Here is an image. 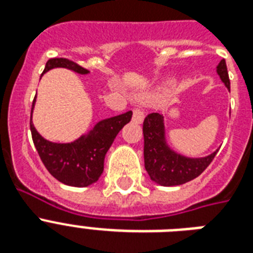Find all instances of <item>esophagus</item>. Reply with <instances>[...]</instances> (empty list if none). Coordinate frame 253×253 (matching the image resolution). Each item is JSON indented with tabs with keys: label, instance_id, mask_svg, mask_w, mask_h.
<instances>
[{
	"label": "esophagus",
	"instance_id": "1",
	"mask_svg": "<svg viewBox=\"0 0 253 253\" xmlns=\"http://www.w3.org/2000/svg\"><path fill=\"white\" fill-rule=\"evenodd\" d=\"M132 121L135 123H142L144 121V111L139 107H135L134 114H132Z\"/></svg>",
	"mask_w": 253,
	"mask_h": 253
}]
</instances>
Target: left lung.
<instances>
[{
	"label": "left lung",
	"mask_w": 253,
	"mask_h": 253,
	"mask_svg": "<svg viewBox=\"0 0 253 253\" xmlns=\"http://www.w3.org/2000/svg\"><path fill=\"white\" fill-rule=\"evenodd\" d=\"M216 73L230 89L226 60L216 65ZM144 135V167L154 182L163 186H176L194 180L215 158L218 150L205 158H188L178 154L167 142L164 115L151 113L143 122Z\"/></svg>",
	"instance_id": "obj_1"
}]
</instances>
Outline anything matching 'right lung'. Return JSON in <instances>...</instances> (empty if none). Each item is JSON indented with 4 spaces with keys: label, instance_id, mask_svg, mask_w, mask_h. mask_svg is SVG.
<instances>
[{
    "label": "right lung",
    "instance_id": "add662e5",
    "mask_svg": "<svg viewBox=\"0 0 253 253\" xmlns=\"http://www.w3.org/2000/svg\"><path fill=\"white\" fill-rule=\"evenodd\" d=\"M53 68H67L79 75H87L89 71L68 59H49L43 73ZM34 99L31 107L30 130L33 135L34 146L51 174L57 181L69 186L85 188L98 181L103 172L105 155L114 142L115 136L125 125L131 121L132 111L102 119L91 127L86 134L71 143H53L44 139L33 123Z\"/></svg>",
    "mask_w": 253,
    "mask_h": 253
}]
</instances>
